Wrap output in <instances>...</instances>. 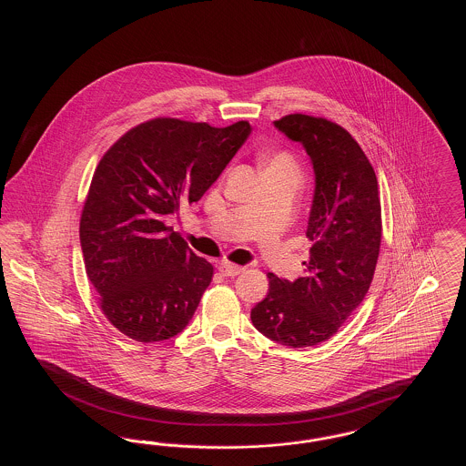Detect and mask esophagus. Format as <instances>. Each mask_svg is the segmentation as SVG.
I'll list each match as a JSON object with an SVG mask.
<instances>
[{
	"label": "esophagus",
	"instance_id": "esophagus-1",
	"mask_svg": "<svg viewBox=\"0 0 466 466\" xmlns=\"http://www.w3.org/2000/svg\"><path fill=\"white\" fill-rule=\"evenodd\" d=\"M218 268H220L223 276H238V274H241L244 270L243 267L236 266L232 262H222Z\"/></svg>",
	"mask_w": 466,
	"mask_h": 466
}]
</instances>
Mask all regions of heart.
Here are the masks:
<instances>
[{
  "instance_id": "b5f03b06",
  "label": "heart",
  "mask_w": 466,
  "mask_h": 466,
  "mask_svg": "<svg viewBox=\"0 0 466 466\" xmlns=\"http://www.w3.org/2000/svg\"><path fill=\"white\" fill-rule=\"evenodd\" d=\"M268 167H274V169H289V171H295L299 173V166L295 162V158L285 154V152H279V154H274L272 157H268L266 160V169Z\"/></svg>"
}]
</instances>
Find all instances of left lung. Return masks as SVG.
I'll list each match as a JSON object with an SVG mask.
<instances>
[{
	"instance_id": "left-lung-1",
	"label": "left lung",
	"mask_w": 466,
	"mask_h": 466,
	"mask_svg": "<svg viewBox=\"0 0 466 466\" xmlns=\"http://www.w3.org/2000/svg\"><path fill=\"white\" fill-rule=\"evenodd\" d=\"M274 126L300 141L316 188L306 274L293 283L268 272V293L251 309L255 329L289 348L330 339L370 289L380 248V200L372 164L355 137L323 116L291 113Z\"/></svg>"
}]
</instances>
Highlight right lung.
<instances>
[{"label": "right lung", "mask_w": 466, "mask_h": 466, "mask_svg": "<svg viewBox=\"0 0 466 466\" xmlns=\"http://www.w3.org/2000/svg\"><path fill=\"white\" fill-rule=\"evenodd\" d=\"M249 133L246 120L213 127L157 116L101 157L82 209L80 243L97 304L118 332L158 342L192 319L213 266L166 220L204 196Z\"/></svg>", "instance_id": "add662e5"}]
</instances>
